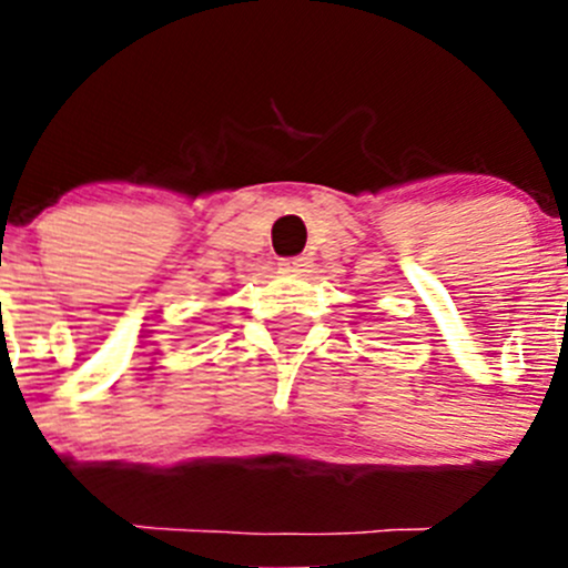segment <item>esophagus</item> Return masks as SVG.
Wrapping results in <instances>:
<instances>
[{"mask_svg": "<svg viewBox=\"0 0 568 568\" xmlns=\"http://www.w3.org/2000/svg\"><path fill=\"white\" fill-rule=\"evenodd\" d=\"M311 257L307 255H294V257H283V261H280V266L283 268H288V272H307V268H311Z\"/></svg>", "mask_w": 568, "mask_h": 568, "instance_id": "obj_1", "label": "esophagus"}]
</instances>
